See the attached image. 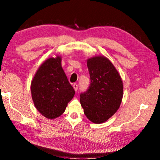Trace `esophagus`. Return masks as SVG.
<instances>
[{"label": "esophagus", "mask_w": 160, "mask_h": 160, "mask_svg": "<svg viewBox=\"0 0 160 160\" xmlns=\"http://www.w3.org/2000/svg\"><path fill=\"white\" fill-rule=\"evenodd\" d=\"M72 87H73V88H74V89H75V92H77L78 88V84H77V83H74L73 85H72Z\"/></svg>", "instance_id": "34e87169"}]
</instances>
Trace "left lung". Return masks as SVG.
I'll return each instance as SVG.
<instances>
[{
    "label": "left lung",
    "mask_w": 160,
    "mask_h": 160,
    "mask_svg": "<svg viewBox=\"0 0 160 160\" xmlns=\"http://www.w3.org/2000/svg\"><path fill=\"white\" fill-rule=\"evenodd\" d=\"M88 67L91 83L80 94V104L87 118L100 124L118 110L123 96V84L118 71L106 57L90 58Z\"/></svg>",
    "instance_id": "obj_1"
}]
</instances>
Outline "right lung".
<instances>
[{
	"label": "right lung",
	"instance_id": "1",
	"mask_svg": "<svg viewBox=\"0 0 160 160\" xmlns=\"http://www.w3.org/2000/svg\"><path fill=\"white\" fill-rule=\"evenodd\" d=\"M61 62L60 57L46 60L31 82L34 105L48 119H54L62 115L75 94V90L68 82Z\"/></svg>",
	"mask_w": 160,
	"mask_h": 160
}]
</instances>
